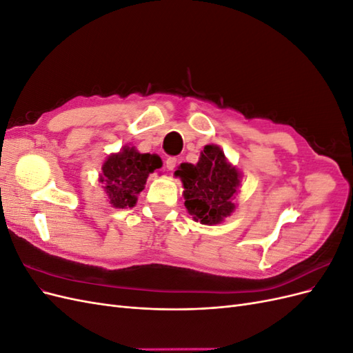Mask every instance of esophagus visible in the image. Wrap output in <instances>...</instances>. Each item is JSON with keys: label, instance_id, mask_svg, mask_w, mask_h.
<instances>
[{"label": "esophagus", "instance_id": "34e87169", "mask_svg": "<svg viewBox=\"0 0 353 353\" xmlns=\"http://www.w3.org/2000/svg\"><path fill=\"white\" fill-rule=\"evenodd\" d=\"M176 165H178L176 157H169V159L166 160V168H168V170H174V169L176 168Z\"/></svg>", "mask_w": 353, "mask_h": 353}]
</instances>
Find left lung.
<instances>
[{"instance_id":"obj_1","label":"left lung","mask_w":353,"mask_h":353,"mask_svg":"<svg viewBox=\"0 0 353 353\" xmlns=\"http://www.w3.org/2000/svg\"><path fill=\"white\" fill-rule=\"evenodd\" d=\"M175 175L183 181L184 205L194 221L215 225L236 209L231 200L237 193L241 175L227 162L218 145H206L197 165L183 163Z\"/></svg>"}]
</instances>
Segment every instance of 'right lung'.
<instances>
[{"label":"right lung","instance_id":"1","mask_svg":"<svg viewBox=\"0 0 353 353\" xmlns=\"http://www.w3.org/2000/svg\"><path fill=\"white\" fill-rule=\"evenodd\" d=\"M162 166L160 157L150 153H140L135 147L125 145L119 153L112 154L101 166L100 183L110 205L116 209L132 208L137 196L145 185L148 174Z\"/></svg>","mask_w":353,"mask_h":353}]
</instances>
